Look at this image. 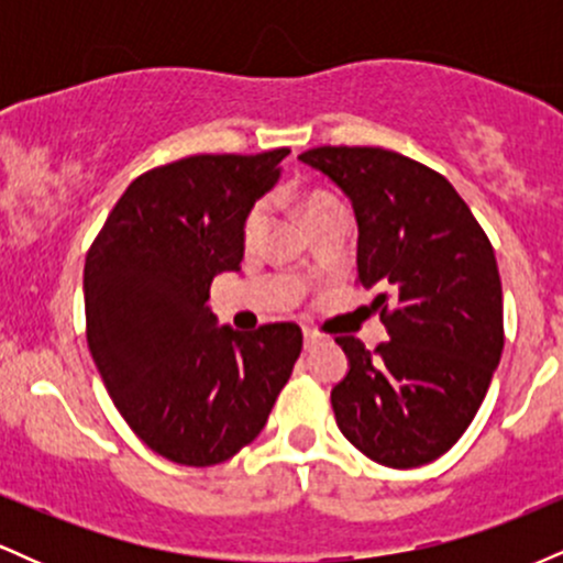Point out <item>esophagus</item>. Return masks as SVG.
Returning a JSON list of instances; mask_svg holds the SVG:
<instances>
[{
  "instance_id": "esophagus-1",
  "label": "esophagus",
  "mask_w": 563,
  "mask_h": 563,
  "mask_svg": "<svg viewBox=\"0 0 563 563\" xmlns=\"http://www.w3.org/2000/svg\"><path fill=\"white\" fill-rule=\"evenodd\" d=\"M314 344H320V333L312 331V328H303V346L312 349Z\"/></svg>"
}]
</instances>
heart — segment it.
<instances>
[{
	"mask_svg": "<svg viewBox=\"0 0 563 563\" xmlns=\"http://www.w3.org/2000/svg\"><path fill=\"white\" fill-rule=\"evenodd\" d=\"M341 211H346V206L335 196H331V192H322V190L309 192L301 203V217L303 222H307V228H312L314 222H320V219L331 214H341ZM267 219H269V200H256V203L245 211L243 224H241V235L245 245L260 241L264 228H267Z\"/></svg>",
	"mask_w": 563,
	"mask_h": 563,
	"instance_id": "1",
	"label": "heart"
}]
</instances>
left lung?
<instances>
[{
    "label": "left lung",
    "instance_id": "left-lung-1",
    "mask_svg": "<svg viewBox=\"0 0 563 563\" xmlns=\"http://www.w3.org/2000/svg\"><path fill=\"white\" fill-rule=\"evenodd\" d=\"M303 164L333 179L357 217V286L391 339L339 335L349 373L333 386L341 434L371 461L416 468L444 455L474 421L503 344L495 249L442 174L371 145H322Z\"/></svg>",
    "mask_w": 563,
    "mask_h": 563
}]
</instances>
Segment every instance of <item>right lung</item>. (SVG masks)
<instances>
[{
	"label": "right lung",
	"instance_id": "obj_1",
	"mask_svg": "<svg viewBox=\"0 0 563 563\" xmlns=\"http://www.w3.org/2000/svg\"><path fill=\"white\" fill-rule=\"evenodd\" d=\"M288 147L200 153L140 174L84 264L87 344L121 418L179 466H217L254 442L301 354L296 322L217 328L214 275L241 269V224Z\"/></svg>",
	"mask_w": 563,
	"mask_h": 563
}]
</instances>
